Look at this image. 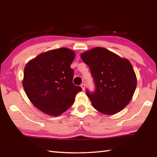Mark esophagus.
Wrapping results in <instances>:
<instances>
[{
    "mask_svg": "<svg viewBox=\"0 0 157 157\" xmlns=\"http://www.w3.org/2000/svg\"><path fill=\"white\" fill-rule=\"evenodd\" d=\"M81 87H82V89L84 90V89H85V84H84V83L82 84H81Z\"/></svg>",
    "mask_w": 157,
    "mask_h": 157,
    "instance_id": "esophagus-1",
    "label": "esophagus"
}]
</instances>
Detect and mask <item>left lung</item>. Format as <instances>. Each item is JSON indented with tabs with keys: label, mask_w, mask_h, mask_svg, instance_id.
Returning a JSON list of instances; mask_svg holds the SVG:
<instances>
[{
	"label": "left lung",
	"mask_w": 157,
	"mask_h": 157,
	"mask_svg": "<svg viewBox=\"0 0 157 157\" xmlns=\"http://www.w3.org/2000/svg\"><path fill=\"white\" fill-rule=\"evenodd\" d=\"M81 58L94 78L95 91H86L94 107L106 115L123 109L131 101L137 84L129 61L101 47L82 53Z\"/></svg>",
	"instance_id": "obj_1"
}]
</instances>
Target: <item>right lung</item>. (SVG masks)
<instances>
[{"label": "right lung", "instance_id": "1", "mask_svg": "<svg viewBox=\"0 0 157 157\" xmlns=\"http://www.w3.org/2000/svg\"><path fill=\"white\" fill-rule=\"evenodd\" d=\"M75 52L66 48L39 55L26 64L23 86L30 102L45 113L57 116L71 107L82 91L73 83L71 64Z\"/></svg>", "mask_w": 157, "mask_h": 157}]
</instances>
